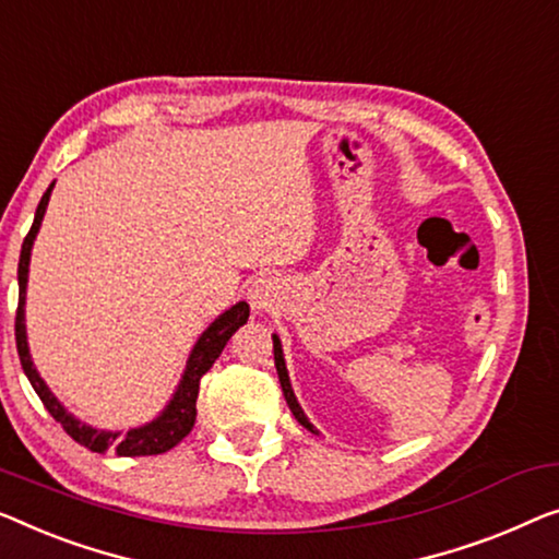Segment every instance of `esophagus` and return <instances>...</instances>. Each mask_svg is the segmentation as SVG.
<instances>
[{"label": "esophagus", "instance_id": "obj_1", "mask_svg": "<svg viewBox=\"0 0 559 559\" xmlns=\"http://www.w3.org/2000/svg\"><path fill=\"white\" fill-rule=\"evenodd\" d=\"M278 294H281L278 278L261 276L251 283V288H248V301H251L255 311H269V308L276 304Z\"/></svg>", "mask_w": 559, "mask_h": 559}]
</instances>
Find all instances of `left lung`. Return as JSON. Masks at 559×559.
<instances>
[{"label": "left lung", "instance_id": "obj_1", "mask_svg": "<svg viewBox=\"0 0 559 559\" xmlns=\"http://www.w3.org/2000/svg\"><path fill=\"white\" fill-rule=\"evenodd\" d=\"M273 359H276V371H278V381H281V389H283V396H286V404L288 409L294 412V416L298 419V424H304L308 431H316L313 424L306 419V414L301 406H298L296 396H294V389H290V381H288V371H286V361H283V348H281V341L278 336H273Z\"/></svg>", "mask_w": 559, "mask_h": 559}]
</instances>
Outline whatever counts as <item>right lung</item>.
Segmentation results:
<instances>
[{
	"mask_svg": "<svg viewBox=\"0 0 559 559\" xmlns=\"http://www.w3.org/2000/svg\"><path fill=\"white\" fill-rule=\"evenodd\" d=\"M52 188H55V182L47 188V193L39 200L35 223H32L27 238H24V243H22L20 271H16V276H20V306H16L14 338H16V354H20L22 369H24V373H27L32 389H35L37 396L41 399V404H45V409L52 414L55 421H60L67 435H70L74 441H80L82 447L93 449V452H107V449H110V452H115L118 456H150V454L168 452V449H173L178 441L186 439L190 435V429H193L195 414H198L195 402H198V391H200V379H203V373L211 369L215 359H218L233 333H236L248 321V316H251V306H248L246 301L236 304L230 311L223 313L221 319H215L213 326L198 338L193 354H190V359H188L186 377H182L178 391H175L168 409L157 416L155 421H150L140 429H130L128 435H122V437L118 435V431L93 429V427H87V424L78 421L72 414L64 412V406L57 402V399L52 396V391H49L45 381L39 379L37 369L32 366L29 348H27V333H24V290H27L29 253H32V243H35V236L39 230L41 215H45V207L49 203V193H52Z\"/></svg>",
	"mask_w": 559,
	"mask_h": 559,
	"instance_id": "obj_1",
	"label": "right lung"
}]
</instances>
